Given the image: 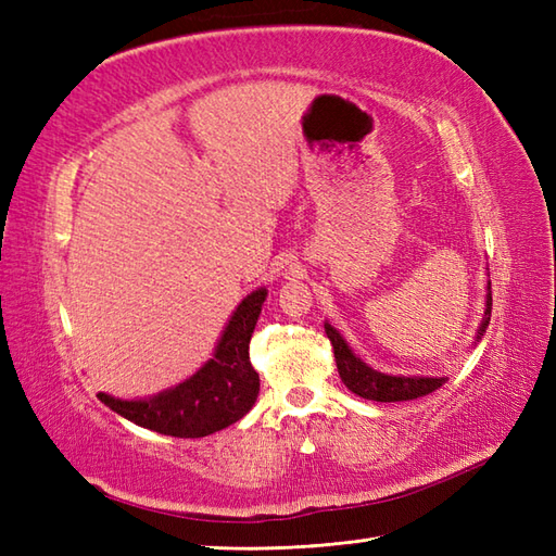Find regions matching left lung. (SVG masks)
<instances>
[{"label":"left lung","instance_id":"left-lung-1","mask_svg":"<svg viewBox=\"0 0 556 556\" xmlns=\"http://www.w3.org/2000/svg\"><path fill=\"white\" fill-rule=\"evenodd\" d=\"M490 313H492V293H488V308L485 317H482V325L478 329V339L485 332V327L490 325ZM325 332L332 341L334 346V358H337V368L341 380L351 389L353 394H358L363 399L370 401H410V399H420L432 394L434 389H440L446 377H396V375H384L368 368L361 358L353 356V351L337 329L325 323Z\"/></svg>","mask_w":556,"mask_h":556}]
</instances>
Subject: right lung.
Returning <instances> with one entry per match:
<instances>
[{"instance_id": "1", "label": "right lung", "mask_w": 556, "mask_h": 556, "mask_svg": "<svg viewBox=\"0 0 556 556\" xmlns=\"http://www.w3.org/2000/svg\"><path fill=\"white\" fill-rule=\"evenodd\" d=\"M267 291L257 289L241 301L224 329L219 344L191 380L148 401H124L98 394L104 406L140 428L169 437H205L229 428L253 408L260 377L248 358L253 329Z\"/></svg>"}]
</instances>
